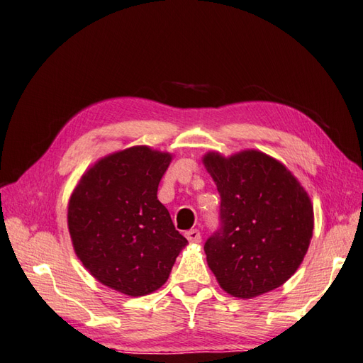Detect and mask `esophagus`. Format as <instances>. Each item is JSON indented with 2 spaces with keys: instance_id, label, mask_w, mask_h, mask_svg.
Wrapping results in <instances>:
<instances>
[{
  "instance_id": "34e87169",
  "label": "esophagus",
  "mask_w": 363,
  "mask_h": 363,
  "mask_svg": "<svg viewBox=\"0 0 363 363\" xmlns=\"http://www.w3.org/2000/svg\"><path fill=\"white\" fill-rule=\"evenodd\" d=\"M184 236H186L189 242H194V244H197V242H200V240H202V235H200V231L196 230V228L186 231V235H184Z\"/></svg>"
}]
</instances>
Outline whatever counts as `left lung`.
Wrapping results in <instances>:
<instances>
[{
  "label": "left lung",
  "instance_id": "left-lung-1",
  "mask_svg": "<svg viewBox=\"0 0 363 363\" xmlns=\"http://www.w3.org/2000/svg\"><path fill=\"white\" fill-rule=\"evenodd\" d=\"M203 163L220 196V227L205 242L225 292L253 298L284 284L303 262L313 230L308 192L286 166L257 150Z\"/></svg>",
  "mask_w": 363,
  "mask_h": 363
}]
</instances>
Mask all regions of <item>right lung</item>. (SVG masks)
Wrapping results in <instances>:
<instances>
[{"instance_id": "right-lung-1", "label": "right lung", "mask_w": 363, "mask_h": 363, "mask_svg": "<svg viewBox=\"0 0 363 363\" xmlns=\"http://www.w3.org/2000/svg\"><path fill=\"white\" fill-rule=\"evenodd\" d=\"M171 158L146 146L116 152L88 169L69 199L76 255L99 283L121 294L157 291L188 244L157 199Z\"/></svg>"}]
</instances>
